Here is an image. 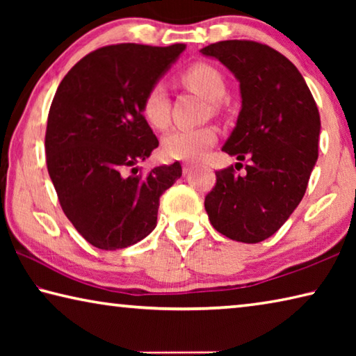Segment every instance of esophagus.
Instances as JSON below:
<instances>
[{
    "label": "esophagus",
    "instance_id": "1",
    "mask_svg": "<svg viewBox=\"0 0 356 356\" xmlns=\"http://www.w3.org/2000/svg\"><path fill=\"white\" fill-rule=\"evenodd\" d=\"M193 168H195V165L191 163V161H184V165H182V171H184V174H188Z\"/></svg>",
    "mask_w": 356,
    "mask_h": 356
}]
</instances>
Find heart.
<instances>
[{
	"mask_svg": "<svg viewBox=\"0 0 356 356\" xmlns=\"http://www.w3.org/2000/svg\"><path fill=\"white\" fill-rule=\"evenodd\" d=\"M182 81L210 102H218L226 94L225 78L213 65L195 64L182 74ZM170 95L163 84L156 83L143 99V114L155 129H166L171 118ZM216 143L213 127H180L163 138V150L176 160H197Z\"/></svg>",
	"mask_w": 356,
	"mask_h": 356,
	"instance_id": "obj_1",
	"label": "heart"
}]
</instances>
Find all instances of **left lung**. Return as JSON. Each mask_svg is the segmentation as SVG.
<instances>
[{
    "label": "left lung",
    "instance_id": "1",
    "mask_svg": "<svg viewBox=\"0 0 356 356\" xmlns=\"http://www.w3.org/2000/svg\"><path fill=\"white\" fill-rule=\"evenodd\" d=\"M236 76L242 106L222 152L250 159L245 176L216 171L206 196L212 226L236 242L272 237L303 200L318 156L321 116L298 69L268 45L222 40L202 48Z\"/></svg>",
    "mask_w": 356,
    "mask_h": 356
}]
</instances>
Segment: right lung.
<instances>
[{"label": "right lung", "instance_id": "add662e5", "mask_svg": "<svg viewBox=\"0 0 356 356\" xmlns=\"http://www.w3.org/2000/svg\"><path fill=\"white\" fill-rule=\"evenodd\" d=\"M184 50V44L99 48L58 86L45 134L48 174L65 216L95 248H127L147 237L160 196L182 176L179 161L146 177L136 176V163L159 147L143 114L144 95Z\"/></svg>", "mask_w": 356, "mask_h": 356}]
</instances>
